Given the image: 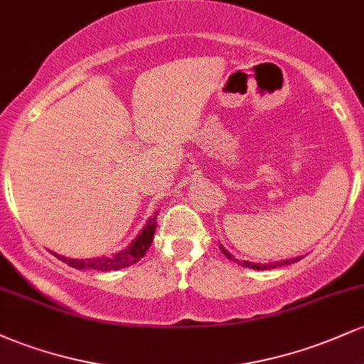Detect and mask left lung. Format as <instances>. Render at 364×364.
Segmentation results:
<instances>
[{
  "instance_id": "obj_1",
  "label": "left lung",
  "mask_w": 364,
  "mask_h": 364,
  "mask_svg": "<svg viewBox=\"0 0 364 364\" xmlns=\"http://www.w3.org/2000/svg\"><path fill=\"white\" fill-rule=\"evenodd\" d=\"M220 250H223V253L225 255V257L229 258V260L236 262L237 265L241 267H246V269H253V270H270V269H277V267H284V265H291V263L301 260V257H296V258H291V260H281V262H272V263H253V262H246V260H237V258L232 257L231 253L228 252V250L224 248L223 245H220Z\"/></svg>"
}]
</instances>
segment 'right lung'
Listing matches in <instances>:
<instances>
[{"mask_svg": "<svg viewBox=\"0 0 364 364\" xmlns=\"http://www.w3.org/2000/svg\"><path fill=\"white\" fill-rule=\"evenodd\" d=\"M156 219H157V214L150 217L147 224H145V228L140 231V235L133 240V243L129 245L127 250H121L119 253L112 255V257L75 260V258H66L58 253H53V255L56 258H60L61 262H65L66 265L73 267V269L77 270H101V272H109V270L127 269V267L139 262L140 258H144V255L147 253L149 246L152 245L154 232H156V225H157Z\"/></svg>", "mask_w": 364, "mask_h": 364, "instance_id": "right-lung-1", "label": "right lung"}]
</instances>
